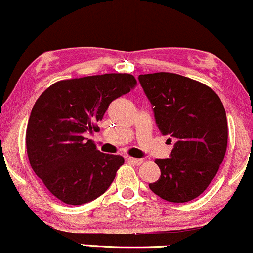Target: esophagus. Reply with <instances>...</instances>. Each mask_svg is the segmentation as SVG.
<instances>
[{"label": "esophagus", "instance_id": "34e87169", "mask_svg": "<svg viewBox=\"0 0 253 253\" xmlns=\"http://www.w3.org/2000/svg\"><path fill=\"white\" fill-rule=\"evenodd\" d=\"M127 161H128L130 164H134V165H139V164L143 163V159L141 158H133V157H128V158H127Z\"/></svg>", "mask_w": 253, "mask_h": 253}]
</instances>
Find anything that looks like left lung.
<instances>
[{
	"mask_svg": "<svg viewBox=\"0 0 253 253\" xmlns=\"http://www.w3.org/2000/svg\"><path fill=\"white\" fill-rule=\"evenodd\" d=\"M156 125L175 140L169 158L156 159L161 177L150 189L169 202H188L207 189L227 147L221 101L205 84L169 72L139 75Z\"/></svg>",
	"mask_w": 253,
	"mask_h": 253,
	"instance_id": "obj_1",
	"label": "left lung"
}]
</instances>
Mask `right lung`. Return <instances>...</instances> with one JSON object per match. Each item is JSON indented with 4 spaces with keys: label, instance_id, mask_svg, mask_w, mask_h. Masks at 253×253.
Segmentation results:
<instances>
[{
    "label": "right lung",
    "instance_id": "1",
    "mask_svg": "<svg viewBox=\"0 0 253 253\" xmlns=\"http://www.w3.org/2000/svg\"><path fill=\"white\" fill-rule=\"evenodd\" d=\"M136 84L128 74H104L59 81L40 95L26 132L32 169L57 199L83 205L97 199L124 164L100 152L84 133L92 132L109 104Z\"/></svg>",
    "mask_w": 253,
    "mask_h": 253
}]
</instances>
